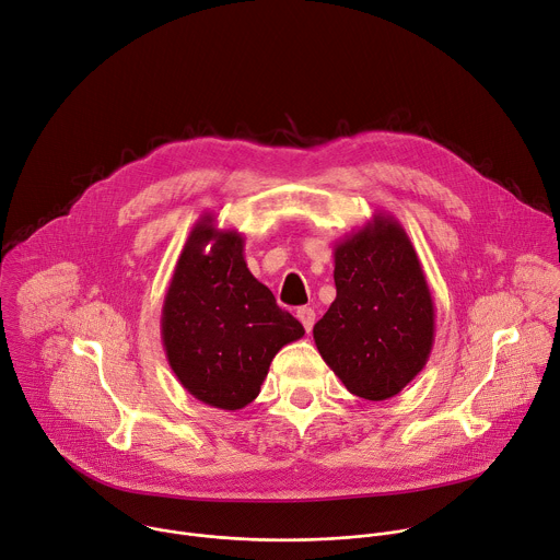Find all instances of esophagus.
I'll return each instance as SVG.
<instances>
[{
	"instance_id": "obj_1",
	"label": "esophagus",
	"mask_w": 560,
	"mask_h": 560,
	"mask_svg": "<svg viewBox=\"0 0 560 560\" xmlns=\"http://www.w3.org/2000/svg\"><path fill=\"white\" fill-rule=\"evenodd\" d=\"M296 316H299V322L303 324L305 332H310L312 326H314V318H316L314 310H312V307H299V310H296Z\"/></svg>"
}]
</instances>
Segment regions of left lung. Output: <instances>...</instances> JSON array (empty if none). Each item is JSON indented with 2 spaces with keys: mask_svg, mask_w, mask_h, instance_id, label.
I'll return each instance as SVG.
<instances>
[{
  "mask_svg": "<svg viewBox=\"0 0 560 560\" xmlns=\"http://www.w3.org/2000/svg\"><path fill=\"white\" fill-rule=\"evenodd\" d=\"M337 299L312 330L318 354L368 401L401 392L434 346V301L406 228L374 212L335 244Z\"/></svg>",
  "mask_w": 560,
  "mask_h": 560,
  "instance_id": "1",
  "label": "left lung"
}]
</instances>
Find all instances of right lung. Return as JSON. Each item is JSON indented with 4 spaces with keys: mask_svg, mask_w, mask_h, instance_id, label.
<instances>
[{
    "mask_svg": "<svg viewBox=\"0 0 560 560\" xmlns=\"http://www.w3.org/2000/svg\"><path fill=\"white\" fill-rule=\"evenodd\" d=\"M305 335L255 279L244 234L203 214L190 230L162 307V341L179 383L219 410L253 404L275 354Z\"/></svg>",
    "mask_w": 560,
    "mask_h": 560,
    "instance_id": "add662e5",
    "label": "right lung"
}]
</instances>
